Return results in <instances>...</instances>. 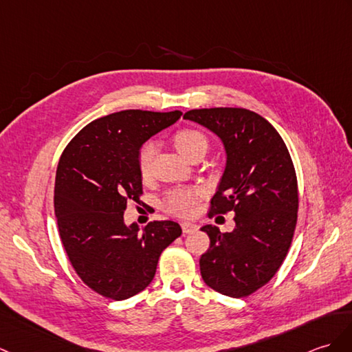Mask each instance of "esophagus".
Wrapping results in <instances>:
<instances>
[{
  "mask_svg": "<svg viewBox=\"0 0 352 352\" xmlns=\"http://www.w3.org/2000/svg\"><path fill=\"white\" fill-rule=\"evenodd\" d=\"M182 230L184 234H192L195 231H198V225L190 223V222H184V223H182Z\"/></svg>",
  "mask_w": 352,
  "mask_h": 352,
  "instance_id": "1",
  "label": "esophagus"
}]
</instances>
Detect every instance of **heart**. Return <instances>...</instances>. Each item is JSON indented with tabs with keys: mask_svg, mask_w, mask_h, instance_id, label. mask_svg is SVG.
<instances>
[{
	"mask_svg": "<svg viewBox=\"0 0 352 352\" xmlns=\"http://www.w3.org/2000/svg\"><path fill=\"white\" fill-rule=\"evenodd\" d=\"M174 145L183 157L189 159L198 151H207V138L195 129H182L174 135ZM154 148L150 144H145L138 154V169L144 179L151 175V163ZM202 192L193 187H177L170 189L163 199V208L168 213L178 217H192L198 210V202Z\"/></svg>",
	"mask_w": 352,
	"mask_h": 352,
	"instance_id": "obj_1",
	"label": "heart"
}]
</instances>
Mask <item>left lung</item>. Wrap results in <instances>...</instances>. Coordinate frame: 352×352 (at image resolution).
Here are the masks:
<instances>
[{"mask_svg": "<svg viewBox=\"0 0 352 352\" xmlns=\"http://www.w3.org/2000/svg\"><path fill=\"white\" fill-rule=\"evenodd\" d=\"M184 118L214 132L228 154L208 217L235 213L232 232L201 228L210 239L199 259L201 276L223 296L248 297L273 279L291 248L298 211L291 154L277 130L249 109H192Z\"/></svg>", "mask_w": 352, "mask_h": 352, "instance_id": "left-lung-1", "label": "left lung"}]
</instances>
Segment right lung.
I'll use <instances>...</instances> for the list:
<instances>
[{
    "instance_id": "right-lung-1",
    "label": "right lung",
    "mask_w": 352,
    "mask_h": 352,
    "mask_svg": "<svg viewBox=\"0 0 352 352\" xmlns=\"http://www.w3.org/2000/svg\"><path fill=\"white\" fill-rule=\"evenodd\" d=\"M179 111H120L87 124L65 146L55 175L54 207L70 264L89 289L126 300L148 287L160 253L182 235L173 220L142 232L124 225L129 201L141 202V145L174 124Z\"/></svg>"
}]
</instances>
